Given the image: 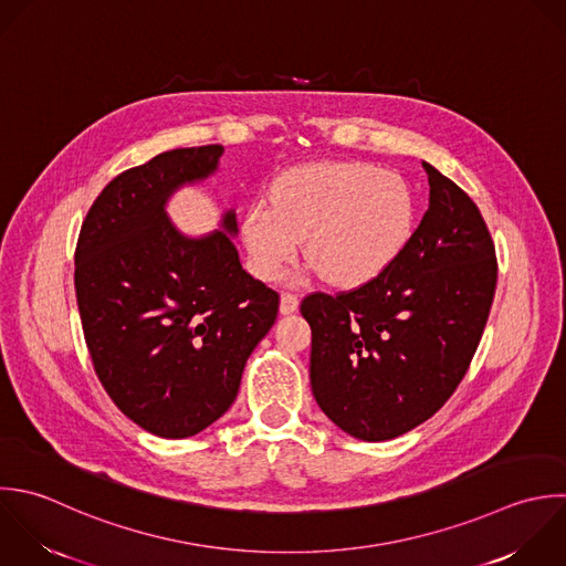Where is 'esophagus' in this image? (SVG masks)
Here are the masks:
<instances>
[{
	"instance_id": "34e87169",
	"label": "esophagus",
	"mask_w": 566,
	"mask_h": 566,
	"mask_svg": "<svg viewBox=\"0 0 566 566\" xmlns=\"http://www.w3.org/2000/svg\"><path fill=\"white\" fill-rule=\"evenodd\" d=\"M297 306H300L297 295H293V293H282V295H280V313H282V315L295 313Z\"/></svg>"
}]
</instances>
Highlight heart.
I'll return each mask as SVG.
<instances>
[{"mask_svg":"<svg viewBox=\"0 0 566 566\" xmlns=\"http://www.w3.org/2000/svg\"><path fill=\"white\" fill-rule=\"evenodd\" d=\"M417 231V200L395 171L366 163H306L282 171L271 205L253 202L242 240L262 280H275L304 240L324 282L357 289L388 271Z\"/></svg>","mask_w":566,"mask_h":566,"instance_id":"b5f03b06","label":"heart"}]
</instances>
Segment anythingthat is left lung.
<instances>
[{
  "label": "left lung",
  "mask_w": 566,
  "mask_h": 566,
  "mask_svg": "<svg viewBox=\"0 0 566 566\" xmlns=\"http://www.w3.org/2000/svg\"><path fill=\"white\" fill-rule=\"evenodd\" d=\"M430 205L373 282L302 302L311 388L346 434L388 441L428 421L465 377L496 291V251L472 198L423 160Z\"/></svg>",
  "instance_id": "left-lung-1"
}]
</instances>
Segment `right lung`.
<instances>
[{"mask_svg": "<svg viewBox=\"0 0 566 566\" xmlns=\"http://www.w3.org/2000/svg\"><path fill=\"white\" fill-rule=\"evenodd\" d=\"M222 145L171 149L118 174L90 207L74 289L94 370L116 408L163 439H187L235 401L280 295L240 264L235 211L182 233L169 198L218 171Z\"/></svg>", "mask_w": 566, "mask_h": 566, "instance_id": "1", "label": "right lung"}]
</instances>
